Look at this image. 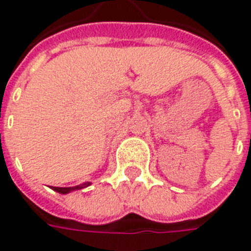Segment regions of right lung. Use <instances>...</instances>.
Segmentation results:
<instances>
[{"instance_id": "add662e5", "label": "right lung", "mask_w": 251, "mask_h": 251, "mask_svg": "<svg viewBox=\"0 0 251 251\" xmlns=\"http://www.w3.org/2000/svg\"><path fill=\"white\" fill-rule=\"evenodd\" d=\"M91 183L89 181H86V183H83V184H79V186H75V187H53L54 191H57V193H60V194H68V193H71L74 190H81V188L88 187Z\"/></svg>"}]
</instances>
